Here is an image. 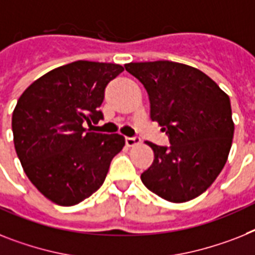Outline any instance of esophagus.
Returning a JSON list of instances; mask_svg holds the SVG:
<instances>
[{"instance_id": "1", "label": "esophagus", "mask_w": 255, "mask_h": 255, "mask_svg": "<svg viewBox=\"0 0 255 255\" xmlns=\"http://www.w3.org/2000/svg\"><path fill=\"white\" fill-rule=\"evenodd\" d=\"M140 143V138L138 136H126V144L129 147L136 146V144H139Z\"/></svg>"}]
</instances>
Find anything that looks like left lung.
Instances as JSON below:
<instances>
[{
  "label": "left lung",
  "mask_w": 255,
  "mask_h": 255,
  "mask_svg": "<svg viewBox=\"0 0 255 255\" xmlns=\"http://www.w3.org/2000/svg\"><path fill=\"white\" fill-rule=\"evenodd\" d=\"M126 71L146 88L150 117L168 134L170 146L144 142L153 163L140 174L148 190L173 203L205 193L222 172L235 124L229 96L193 66L172 61L130 62Z\"/></svg>",
  "instance_id": "1"
}]
</instances>
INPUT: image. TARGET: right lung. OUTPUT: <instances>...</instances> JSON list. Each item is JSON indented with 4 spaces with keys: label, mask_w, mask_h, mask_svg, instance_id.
Returning a JSON list of instances; mask_svg holds the SVG:
<instances>
[{
    "label": "right lung",
    "mask_w": 255,
    "mask_h": 255,
    "mask_svg": "<svg viewBox=\"0 0 255 255\" xmlns=\"http://www.w3.org/2000/svg\"><path fill=\"white\" fill-rule=\"evenodd\" d=\"M123 71L117 64L75 61L40 77L18 99L11 120L16 155L28 180L56 205H78L98 190L125 146L121 134L83 126L103 119L105 87Z\"/></svg>",
    "instance_id": "add662e5"
}]
</instances>
